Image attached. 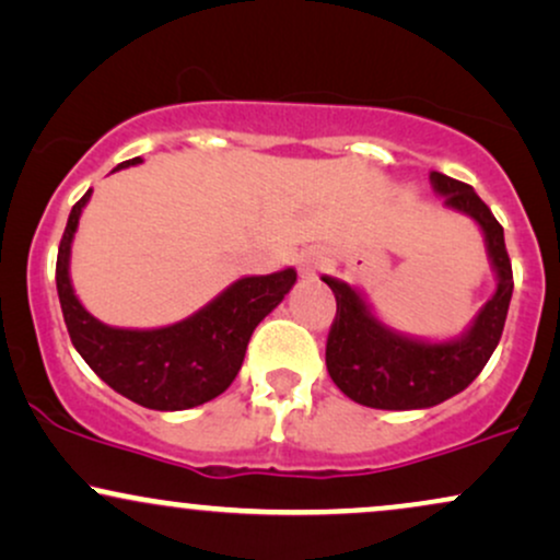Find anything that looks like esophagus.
I'll list each match as a JSON object with an SVG mask.
<instances>
[{
	"mask_svg": "<svg viewBox=\"0 0 560 560\" xmlns=\"http://www.w3.org/2000/svg\"><path fill=\"white\" fill-rule=\"evenodd\" d=\"M320 268H323V255L320 253L307 250V253L300 255V273H302V279H315Z\"/></svg>",
	"mask_w": 560,
	"mask_h": 560,
	"instance_id": "obj_1",
	"label": "esophagus"
}]
</instances>
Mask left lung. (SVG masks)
Instances as JSON below:
<instances>
[{
	"label": "left lung",
	"instance_id": "left-lung-1",
	"mask_svg": "<svg viewBox=\"0 0 560 560\" xmlns=\"http://www.w3.org/2000/svg\"><path fill=\"white\" fill-rule=\"evenodd\" d=\"M430 185L448 211L467 215L480 229L495 289L462 334L422 339L383 323L360 287L320 276L336 298V320L326 345L328 375L341 394L362 407L396 412L435 407L462 394L501 341L514 292L503 226L464 182L430 172Z\"/></svg>",
	"mask_w": 560,
	"mask_h": 560
}]
</instances>
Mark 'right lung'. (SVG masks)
I'll return each mask as SVG.
<instances>
[{
  "label": "right lung",
  "instance_id": "1",
  "mask_svg": "<svg viewBox=\"0 0 560 560\" xmlns=\"http://www.w3.org/2000/svg\"><path fill=\"white\" fill-rule=\"evenodd\" d=\"M143 159H130L112 172ZM72 206L57 255V292L72 347L106 386L156 412H179L215 399L237 378L255 326L298 281L292 266L266 276H240L192 315L159 328H119L98 320L78 300L70 279L72 240L91 200Z\"/></svg>",
  "mask_w": 560,
  "mask_h": 560
}]
</instances>
